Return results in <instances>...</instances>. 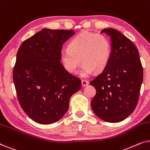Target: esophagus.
Here are the masks:
<instances>
[{
    "mask_svg": "<svg viewBox=\"0 0 150 150\" xmlns=\"http://www.w3.org/2000/svg\"><path fill=\"white\" fill-rule=\"evenodd\" d=\"M88 84L89 83L87 81H85V80H82V86L83 87H86V86L88 85Z\"/></svg>",
    "mask_w": 150,
    "mask_h": 150,
    "instance_id": "obj_1",
    "label": "esophagus"
}]
</instances>
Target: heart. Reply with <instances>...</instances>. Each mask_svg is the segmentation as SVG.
I'll return each instance as SVG.
<instances>
[{
    "instance_id": "obj_1",
    "label": "heart",
    "mask_w": 150,
    "mask_h": 150,
    "mask_svg": "<svg viewBox=\"0 0 150 150\" xmlns=\"http://www.w3.org/2000/svg\"><path fill=\"white\" fill-rule=\"evenodd\" d=\"M111 55V44L102 34L83 32L69 43L68 49L61 52V59L69 72L75 73L83 63L80 74L83 77L91 75L94 70L105 68Z\"/></svg>"
}]
</instances>
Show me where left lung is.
I'll return each instance as SVG.
<instances>
[{"instance_id":"obj_1","label":"left lung","mask_w":150,"mask_h":150,"mask_svg":"<svg viewBox=\"0 0 150 150\" xmlns=\"http://www.w3.org/2000/svg\"><path fill=\"white\" fill-rule=\"evenodd\" d=\"M110 36L111 55L102 72L90 82L96 89L91 102L94 113L102 120L117 123L128 117L136 108L143 82L139 51L122 33L104 28Z\"/></svg>"}]
</instances>
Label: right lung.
Segmentation results:
<instances>
[{"label": "right lung", "mask_w": 150, "mask_h": 150, "mask_svg": "<svg viewBox=\"0 0 150 150\" xmlns=\"http://www.w3.org/2000/svg\"><path fill=\"white\" fill-rule=\"evenodd\" d=\"M74 33L73 30L43 28L18 49L13 71L18 99L26 115L39 124L61 120L71 96L81 88V80L60 61L63 43Z\"/></svg>", "instance_id": "right-lung-1"}]
</instances>
